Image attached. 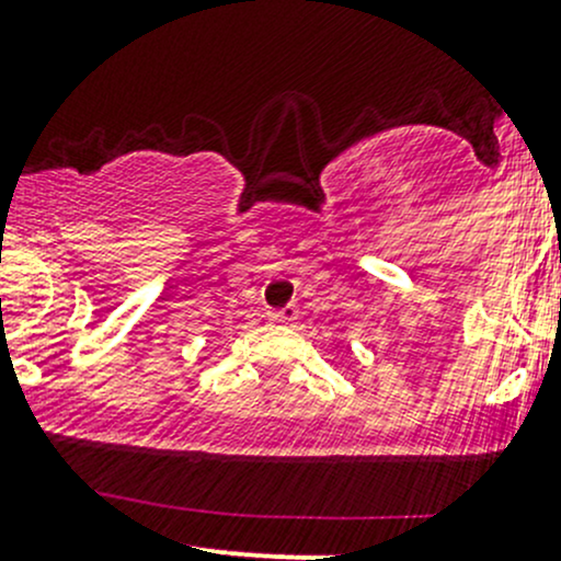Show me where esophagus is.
Wrapping results in <instances>:
<instances>
[{"label":"esophagus","instance_id":"obj_1","mask_svg":"<svg viewBox=\"0 0 561 561\" xmlns=\"http://www.w3.org/2000/svg\"><path fill=\"white\" fill-rule=\"evenodd\" d=\"M296 317H298V309L296 307L274 309V312H268V320L271 322H279V325H290V322H296Z\"/></svg>","mask_w":561,"mask_h":561}]
</instances>
